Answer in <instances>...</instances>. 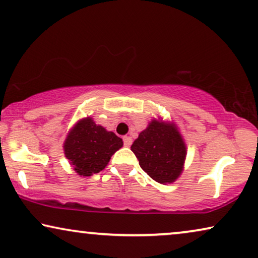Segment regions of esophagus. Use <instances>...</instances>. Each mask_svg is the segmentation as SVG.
<instances>
[{"label": "esophagus", "mask_w": 258, "mask_h": 258, "mask_svg": "<svg viewBox=\"0 0 258 258\" xmlns=\"http://www.w3.org/2000/svg\"><path fill=\"white\" fill-rule=\"evenodd\" d=\"M132 138L131 137H124V145L126 147H130L132 145Z\"/></svg>", "instance_id": "esophagus-1"}]
</instances>
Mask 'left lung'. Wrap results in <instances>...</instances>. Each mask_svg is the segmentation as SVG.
I'll return each instance as SVG.
<instances>
[{
    "label": "left lung",
    "instance_id": "left-lung-1",
    "mask_svg": "<svg viewBox=\"0 0 258 258\" xmlns=\"http://www.w3.org/2000/svg\"><path fill=\"white\" fill-rule=\"evenodd\" d=\"M131 150L143 170L159 183H173L183 172L186 143L173 121L152 119Z\"/></svg>",
    "mask_w": 258,
    "mask_h": 258
}]
</instances>
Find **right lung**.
<instances>
[{
    "label": "right lung",
    "mask_w": 258,
    "mask_h": 258,
    "mask_svg": "<svg viewBox=\"0 0 258 258\" xmlns=\"http://www.w3.org/2000/svg\"><path fill=\"white\" fill-rule=\"evenodd\" d=\"M122 145V139L115 133L97 125L91 117H85L69 131L63 148L75 172L81 176H91L107 166Z\"/></svg>",
    "instance_id": "right-lung-1"
}]
</instances>
